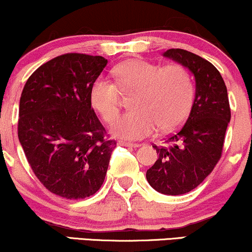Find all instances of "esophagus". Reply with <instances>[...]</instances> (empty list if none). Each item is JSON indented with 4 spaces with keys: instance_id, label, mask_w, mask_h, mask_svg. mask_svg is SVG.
Listing matches in <instances>:
<instances>
[{
    "instance_id": "esophagus-1",
    "label": "esophagus",
    "mask_w": 252,
    "mask_h": 252,
    "mask_svg": "<svg viewBox=\"0 0 252 252\" xmlns=\"http://www.w3.org/2000/svg\"><path fill=\"white\" fill-rule=\"evenodd\" d=\"M119 144L123 147H128V148H137L140 147L139 143H133V142H127V141H119Z\"/></svg>"
}]
</instances>
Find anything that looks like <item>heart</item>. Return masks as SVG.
Listing matches in <instances>:
<instances>
[{
    "instance_id": "1",
    "label": "heart",
    "mask_w": 252,
    "mask_h": 252,
    "mask_svg": "<svg viewBox=\"0 0 252 252\" xmlns=\"http://www.w3.org/2000/svg\"><path fill=\"white\" fill-rule=\"evenodd\" d=\"M115 82L96 78L89 98L105 123L111 124L119 113L120 94H133V110L121 116L111 126L113 135L139 140L153 134L177 128L187 119L194 101V81L180 64L165 66L147 61L132 60L117 65L112 71Z\"/></svg>"
}]
</instances>
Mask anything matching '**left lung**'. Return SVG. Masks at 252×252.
<instances>
[{
    "instance_id": "left-lung-1",
    "label": "left lung",
    "mask_w": 252,
    "mask_h": 252,
    "mask_svg": "<svg viewBox=\"0 0 252 252\" xmlns=\"http://www.w3.org/2000/svg\"><path fill=\"white\" fill-rule=\"evenodd\" d=\"M164 56L194 74L196 93L184 125L165 146H153L159 157L147 180L161 194L182 195L202 184L221 157L230 108L221 74L209 61L184 49H168Z\"/></svg>"
}]
</instances>
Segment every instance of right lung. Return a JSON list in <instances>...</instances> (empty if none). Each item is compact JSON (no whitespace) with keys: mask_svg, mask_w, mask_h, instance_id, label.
I'll use <instances>...</instances> for the list:
<instances>
[{"mask_svg":"<svg viewBox=\"0 0 252 252\" xmlns=\"http://www.w3.org/2000/svg\"><path fill=\"white\" fill-rule=\"evenodd\" d=\"M108 61L64 54L27 79L18 137L35 177L53 194L82 199L101 188L117 146L92 108L89 91Z\"/></svg>","mask_w":252,"mask_h":252,"instance_id":"obj_1","label":"right lung"}]
</instances>
